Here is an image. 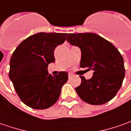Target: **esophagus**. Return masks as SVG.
Here are the masks:
<instances>
[{
	"label": "esophagus",
	"instance_id": "1",
	"mask_svg": "<svg viewBox=\"0 0 131 131\" xmlns=\"http://www.w3.org/2000/svg\"><path fill=\"white\" fill-rule=\"evenodd\" d=\"M72 76H73V74H72V73H69V74H68V77H69V78H72Z\"/></svg>",
	"mask_w": 131,
	"mask_h": 131
}]
</instances>
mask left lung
<instances>
[{
	"mask_svg": "<svg viewBox=\"0 0 131 131\" xmlns=\"http://www.w3.org/2000/svg\"><path fill=\"white\" fill-rule=\"evenodd\" d=\"M67 41L81 50L80 67L93 71L92 78L80 76L81 84L75 88L79 97L93 105L110 102L121 88L125 77L123 58L108 40L91 32L70 33Z\"/></svg>",
	"mask_w": 131,
	"mask_h": 131,
	"instance_id": "obj_1",
	"label": "left lung"
}]
</instances>
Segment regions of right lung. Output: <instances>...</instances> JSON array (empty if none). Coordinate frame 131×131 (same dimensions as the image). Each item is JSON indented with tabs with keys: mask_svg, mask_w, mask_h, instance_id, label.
Here are the masks:
<instances>
[{
	"mask_svg": "<svg viewBox=\"0 0 131 131\" xmlns=\"http://www.w3.org/2000/svg\"><path fill=\"white\" fill-rule=\"evenodd\" d=\"M67 33L39 32L17 46L10 59L8 76L21 102L35 110H45L59 99L68 73L53 76L48 64L54 62V49L65 41Z\"/></svg>",
	"mask_w": 131,
	"mask_h": 131,
	"instance_id": "1",
	"label": "right lung"
}]
</instances>
